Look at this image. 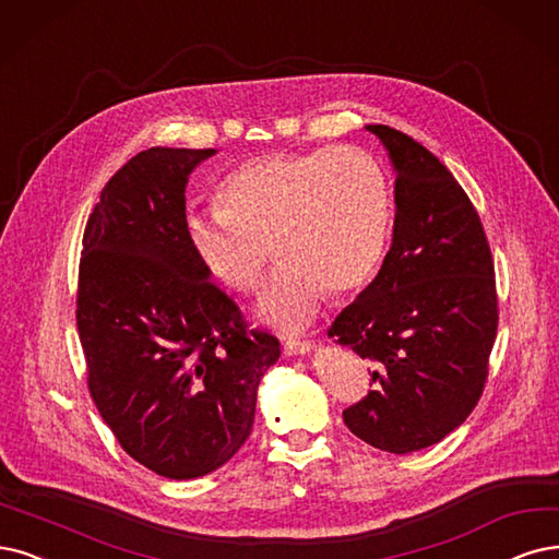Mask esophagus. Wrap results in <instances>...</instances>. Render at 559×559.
I'll return each mask as SVG.
<instances>
[{"label": "esophagus", "mask_w": 559, "mask_h": 559, "mask_svg": "<svg viewBox=\"0 0 559 559\" xmlns=\"http://www.w3.org/2000/svg\"><path fill=\"white\" fill-rule=\"evenodd\" d=\"M313 343L308 338H287L285 341V355H306Z\"/></svg>", "instance_id": "1"}]
</instances>
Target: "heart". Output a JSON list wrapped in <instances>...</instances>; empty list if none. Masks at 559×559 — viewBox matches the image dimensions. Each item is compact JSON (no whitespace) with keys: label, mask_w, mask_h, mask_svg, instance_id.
Instances as JSON below:
<instances>
[{"label":"heart","mask_w":559,"mask_h":559,"mask_svg":"<svg viewBox=\"0 0 559 559\" xmlns=\"http://www.w3.org/2000/svg\"><path fill=\"white\" fill-rule=\"evenodd\" d=\"M216 214L189 218L200 264L233 293H253L283 260L260 301L264 322L293 332L329 293L353 295L373 278L391 230V189L380 160L341 144L248 158L214 191Z\"/></svg>","instance_id":"1"}]
</instances>
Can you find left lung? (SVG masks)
<instances>
[{"mask_svg":"<svg viewBox=\"0 0 559 559\" xmlns=\"http://www.w3.org/2000/svg\"><path fill=\"white\" fill-rule=\"evenodd\" d=\"M396 168L394 239L378 276L329 336L376 366L373 389L343 409L366 444L409 453L438 444L477 407L498 336V287L484 223L421 142L373 123Z\"/></svg>","mask_w":559,"mask_h":559,"instance_id":"1","label":"left lung"}]
</instances>
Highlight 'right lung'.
Returning a JSON list of instances; mask_svg holds the SVG:
<instances>
[{
  "instance_id": "right-lung-1",
  "label": "right lung",
  "mask_w": 559,
  "mask_h": 559,
  "mask_svg": "<svg viewBox=\"0 0 559 559\" xmlns=\"http://www.w3.org/2000/svg\"><path fill=\"white\" fill-rule=\"evenodd\" d=\"M214 150L152 147L110 177L87 218L75 322L87 386L133 461L195 479L251 436L258 384L281 357L210 281L189 241L186 181Z\"/></svg>"
}]
</instances>
